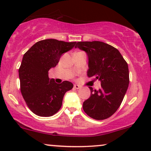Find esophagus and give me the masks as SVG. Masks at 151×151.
Wrapping results in <instances>:
<instances>
[{
  "mask_svg": "<svg viewBox=\"0 0 151 151\" xmlns=\"http://www.w3.org/2000/svg\"><path fill=\"white\" fill-rule=\"evenodd\" d=\"M81 86H80V85H74V88L76 89V90H78V89H80L81 88Z\"/></svg>",
  "mask_w": 151,
  "mask_h": 151,
  "instance_id": "1",
  "label": "esophagus"
}]
</instances>
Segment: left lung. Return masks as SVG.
I'll return each mask as SVG.
<instances>
[{
    "instance_id": "left-lung-1",
    "label": "left lung",
    "mask_w": 151,
    "mask_h": 151,
    "mask_svg": "<svg viewBox=\"0 0 151 151\" xmlns=\"http://www.w3.org/2000/svg\"><path fill=\"white\" fill-rule=\"evenodd\" d=\"M76 48L84 50L88 56L87 76L101 81V89L93 90L83 102L87 115L95 120H105L120 107L129 86L127 63L116 48L100 41L78 42Z\"/></svg>"
}]
</instances>
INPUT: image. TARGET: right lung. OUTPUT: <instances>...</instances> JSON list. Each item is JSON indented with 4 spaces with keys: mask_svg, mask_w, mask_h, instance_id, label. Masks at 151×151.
Masks as SVG:
<instances>
[{
    "mask_svg": "<svg viewBox=\"0 0 151 151\" xmlns=\"http://www.w3.org/2000/svg\"><path fill=\"white\" fill-rule=\"evenodd\" d=\"M76 43L46 39L37 42L24 55L19 68L20 90L27 106L38 116L50 117L58 112L65 93L73 87L68 81L56 83L49 78L48 71Z\"/></svg>",
    "mask_w": 151,
    "mask_h": 151,
    "instance_id": "add662e5",
    "label": "right lung"
}]
</instances>
